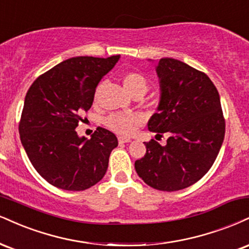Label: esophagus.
<instances>
[{
  "label": "esophagus",
  "mask_w": 249,
  "mask_h": 249,
  "mask_svg": "<svg viewBox=\"0 0 249 249\" xmlns=\"http://www.w3.org/2000/svg\"><path fill=\"white\" fill-rule=\"evenodd\" d=\"M118 142H119V143H126V142H130L131 139L126 137H118Z\"/></svg>",
  "instance_id": "obj_1"
}]
</instances>
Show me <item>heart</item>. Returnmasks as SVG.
Returning <instances> with one entry per match:
<instances>
[{
  "label": "heart",
  "mask_w": 249,
  "mask_h": 249,
  "mask_svg": "<svg viewBox=\"0 0 249 249\" xmlns=\"http://www.w3.org/2000/svg\"><path fill=\"white\" fill-rule=\"evenodd\" d=\"M123 85L130 95L136 94V92H142L143 95L148 88L147 80L137 71L125 73L123 76ZM98 90H100V87L97 88V91ZM138 123H139V118L136 115H131V113L113 112L104 118L106 126L109 127L115 133L122 134V136L132 133Z\"/></svg>",
  "instance_id": "obj_1"
}]
</instances>
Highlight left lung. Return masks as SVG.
I'll use <instances>...</instances> for the list:
<instances>
[{"label": "left lung", "instance_id": "obj_1", "mask_svg": "<svg viewBox=\"0 0 249 249\" xmlns=\"http://www.w3.org/2000/svg\"><path fill=\"white\" fill-rule=\"evenodd\" d=\"M157 74L160 102L147 126L169 138L164 146L153 139L145 142L146 154L134 168L149 187L176 191L196 183L211 168L223 145L225 119L217 88L203 71L162 58Z\"/></svg>", "mask_w": 249, "mask_h": 249}]
</instances>
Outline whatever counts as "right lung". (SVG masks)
I'll use <instances>...</instances> for the list:
<instances>
[{
  "instance_id": "add662e5",
  "label": "right lung",
  "mask_w": 249,
  "mask_h": 249,
  "mask_svg": "<svg viewBox=\"0 0 249 249\" xmlns=\"http://www.w3.org/2000/svg\"><path fill=\"white\" fill-rule=\"evenodd\" d=\"M121 55L75 56L60 62L32 83L19 122L20 142L32 166L56 188L81 191L106 175L117 137L97 127L90 139L75 128L94 102L100 81Z\"/></svg>"
}]
</instances>
